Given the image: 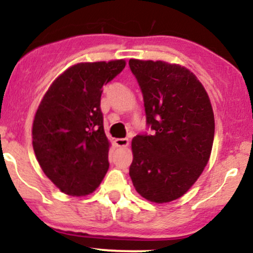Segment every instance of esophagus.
<instances>
[{"instance_id":"esophagus-1","label":"esophagus","mask_w":253,"mask_h":253,"mask_svg":"<svg viewBox=\"0 0 253 253\" xmlns=\"http://www.w3.org/2000/svg\"><path fill=\"white\" fill-rule=\"evenodd\" d=\"M115 144L117 147H127L129 146V140L127 138H116Z\"/></svg>"}]
</instances>
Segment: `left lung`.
Returning a JSON list of instances; mask_svg holds the SVG:
<instances>
[{
    "instance_id": "obj_1",
    "label": "left lung",
    "mask_w": 253,
    "mask_h": 253,
    "mask_svg": "<svg viewBox=\"0 0 253 253\" xmlns=\"http://www.w3.org/2000/svg\"><path fill=\"white\" fill-rule=\"evenodd\" d=\"M130 69L143 94L153 135L132 138L129 174L136 191L154 203L188 192L208 164L215 132L208 93L179 64L131 58Z\"/></svg>"
}]
</instances>
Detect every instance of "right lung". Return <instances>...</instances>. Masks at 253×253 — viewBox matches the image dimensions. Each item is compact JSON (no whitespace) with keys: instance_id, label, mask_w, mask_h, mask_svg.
Wrapping results in <instances>:
<instances>
[{"instance_id":"right-lung-1","label":"right lung","mask_w":253,"mask_h":253,"mask_svg":"<svg viewBox=\"0 0 253 253\" xmlns=\"http://www.w3.org/2000/svg\"><path fill=\"white\" fill-rule=\"evenodd\" d=\"M126 64L124 59L74 64L51 84L37 109L33 150L45 175L65 195L92 194L109 169L101 88Z\"/></svg>"}]
</instances>
